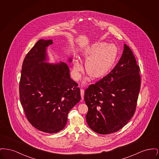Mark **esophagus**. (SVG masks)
Returning <instances> with one entry per match:
<instances>
[{"label":"esophagus","mask_w":159,"mask_h":159,"mask_svg":"<svg viewBox=\"0 0 159 159\" xmlns=\"http://www.w3.org/2000/svg\"><path fill=\"white\" fill-rule=\"evenodd\" d=\"M84 89H80V95H81V97H82V101H83V99H84Z\"/></svg>","instance_id":"esophagus-1"}]
</instances>
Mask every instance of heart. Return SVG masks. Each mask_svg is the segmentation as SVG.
<instances>
[{
    "label": "heart",
    "instance_id": "1",
    "mask_svg": "<svg viewBox=\"0 0 159 159\" xmlns=\"http://www.w3.org/2000/svg\"><path fill=\"white\" fill-rule=\"evenodd\" d=\"M119 54L117 46L108 44L105 42H97L84 49L83 57L86 59L85 70L87 74L93 78L105 76L113 67ZM73 69L76 78L82 67L79 61L76 60Z\"/></svg>",
    "mask_w": 159,
    "mask_h": 159
}]
</instances>
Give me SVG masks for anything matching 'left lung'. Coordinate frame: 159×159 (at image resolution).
<instances>
[{
  "mask_svg": "<svg viewBox=\"0 0 159 159\" xmlns=\"http://www.w3.org/2000/svg\"><path fill=\"white\" fill-rule=\"evenodd\" d=\"M140 85L135 57L124 44L121 58L114 68L84 92L89 127L99 134L106 135L125 126L135 113Z\"/></svg>",
  "mask_w": 159,
  "mask_h": 159,
  "instance_id": "obj_1",
  "label": "left lung"
}]
</instances>
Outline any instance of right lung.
<instances>
[{
    "mask_svg": "<svg viewBox=\"0 0 159 159\" xmlns=\"http://www.w3.org/2000/svg\"><path fill=\"white\" fill-rule=\"evenodd\" d=\"M52 39H40L25 56L20 82V98L27 120L49 134L65 128L70 110L80 100L78 84L70 76L64 62H48ZM72 58H68L71 63Z\"/></svg>",
    "mask_w": 159,
    "mask_h": 159,
    "instance_id": "1",
    "label": "right lung"
}]
</instances>
